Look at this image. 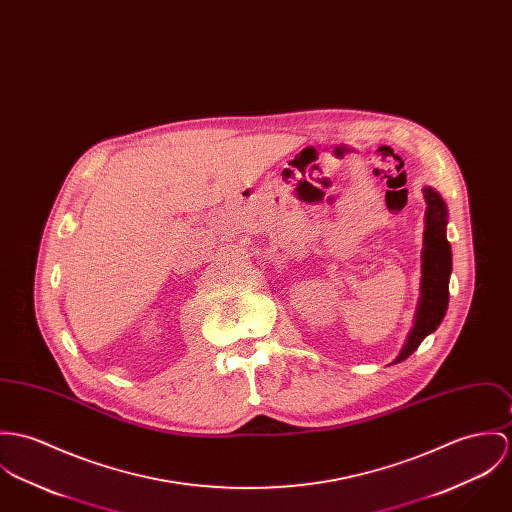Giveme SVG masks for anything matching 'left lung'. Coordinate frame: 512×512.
Listing matches in <instances>:
<instances>
[{
	"instance_id": "left-lung-1",
	"label": "left lung",
	"mask_w": 512,
	"mask_h": 512,
	"mask_svg": "<svg viewBox=\"0 0 512 512\" xmlns=\"http://www.w3.org/2000/svg\"><path fill=\"white\" fill-rule=\"evenodd\" d=\"M426 199V229H424V250H422V285L417 323L413 326L409 340L399 354L397 362L409 358L420 342L434 332L442 323L448 309V283L452 274V250L446 238V203L430 187L424 189Z\"/></svg>"
}]
</instances>
